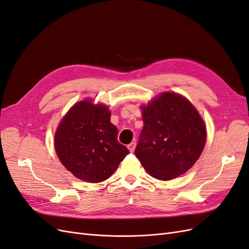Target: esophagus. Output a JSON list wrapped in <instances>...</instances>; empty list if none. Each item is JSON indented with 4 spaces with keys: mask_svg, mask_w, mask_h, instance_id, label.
Segmentation results:
<instances>
[{
    "mask_svg": "<svg viewBox=\"0 0 249 249\" xmlns=\"http://www.w3.org/2000/svg\"><path fill=\"white\" fill-rule=\"evenodd\" d=\"M135 147H136V142H131L130 144H127V148H129V150H130L131 153L134 152Z\"/></svg>",
    "mask_w": 249,
    "mask_h": 249,
    "instance_id": "34e87169",
    "label": "esophagus"
}]
</instances>
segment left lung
I'll list each match as a JSON object with an SVG mask.
<instances>
[{
    "label": "left lung",
    "mask_w": 249,
    "mask_h": 249,
    "mask_svg": "<svg viewBox=\"0 0 249 249\" xmlns=\"http://www.w3.org/2000/svg\"><path fill=\"white\" fill-rule=\"evenodd\" d=\"M143 129L135 155L153 178L169 180L189 170L206 144L207 130L186 97L163 92L142 106Z\"/></svg>",
    "instance_id": "1"
}]
</instances>
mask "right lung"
<instances>
[{"label": "right lung", "mask_w": 249, "mask_h": 249, "mask_svg": "<svg viewBox=\"0 0 249 249\" xmlns=\"http://www.w3.org/2000/svg\"><path fill=\"white\" fill-rule=\"evenodd\" d=\"M110 117L107 106L85 100L73 105L57 127L54 144L59 160L85 182L106 180L130 153L118 142Z\"/></svg>", "instance_id": "obj_1"}]
</instances>
